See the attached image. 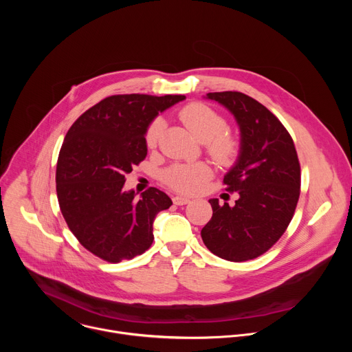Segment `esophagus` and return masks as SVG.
Instances as JSON below:
<instances>
[{
  "mask_svg": "<svg viewBox=\"0 0 352 352\" xmlns=\"http://www.w3.org/2000/svg\"><path fill=\"white\" fill-rule=\"evenodd\" d=\"M173 202H174V205L182 206V205H188L190 200L188 197H184V196H174L173 197Z\"/></svg>",
  "mask_w": 352,
  "mask_h": 352,
  "instance_id": "obj_1",
  "label": "esophagus"
}]
</instances>
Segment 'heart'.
Masks as SVG:
<instances>
[{
    "instance_id": "heart-1",
    "label": "heart",
    "mask_w": 352,
    "mask_h": 352,
    "mask_svg": "<svg viewBox=\"0 0 352 352\" xmlns=\"http://www.w3.org/2000/svg\"><path fill=\"white\" fill-rule=\"evenodd\" d=\"M178 118L197 140L206 143L208 152L216 163L228 166L235 162L239 155V143L234 136L224 133L227 121L217 111L202 103H190L179 110ZM163 129L164 122L162 118L150 122L144 135L148 148H155L159 144ZM210 174L212 170L206 163H177L170 166L162 178L173 189L190 193Z\"/></svg>"
}]
</instances>
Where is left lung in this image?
Listing matches in <instances>:
<instances>
[{
  "mask_svg": "<svg viewBox=\"0 0 352 352\" xmlns=\"http://www.w3.org/2000/svg\"><path fill=\"white\" fill-rule=\"evenodd\" d=\"M235 118L239 155L224 175L235 205L210 199V221L200 231L210 252L230 262L255 259L287 230L299 197L300 167L288 131L263 104L239 91L208 93Z\"/></svg>",
  "mask_w": 352,
  "mask_h": 352,
  "instance_id": "8db88e82",
  "label": "left lung"
}]
</instances>
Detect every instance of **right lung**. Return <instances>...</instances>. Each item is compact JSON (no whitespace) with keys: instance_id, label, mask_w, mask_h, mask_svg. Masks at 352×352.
<instances>
[{"instance_id":"right-lung-1","label":"right lung","mask_w":352,"mask_h":352,"mask_svg":"<svg viewBox=\"0 0 352 352\" xmlns=\"http://www.w3.org/2000/svg\"><path fill=\"white\" fill-rule=\"evenodd\" d=\"M185 96L116 94L85 111L65 135L57 162L61 213L78 241L100 259L118 263L152 245L153 221L173 202L148 188L124 190L125 174L144 160L146 129Z\"/></svg>"}]
</instances>
